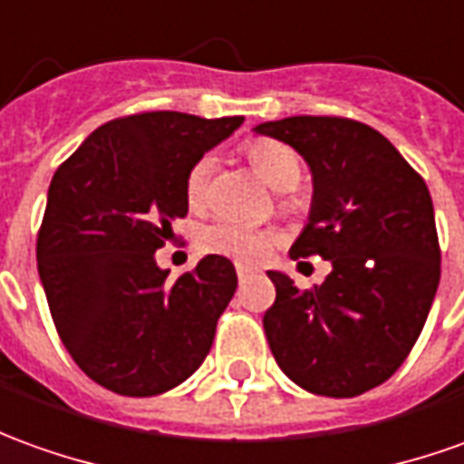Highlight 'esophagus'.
Segmentation results:
<instances>
[{
    "label": "esophagus",
    "instance_id": "1",
    "mask_svg": "<svg viewBox=\"0 0 464 464\" xmlns=\"http://www.w3.org/2000/svg\"><path fill=\"white\" fill-rule=\"evenodd\" d=\"M235 270H237V277H239V280H245V277H247V275L255 273V270H252L250 265H242V263L235 265Z\"/></svg>",
    "mask_w": 464,
    "mask_h": 464
}]
</instances>
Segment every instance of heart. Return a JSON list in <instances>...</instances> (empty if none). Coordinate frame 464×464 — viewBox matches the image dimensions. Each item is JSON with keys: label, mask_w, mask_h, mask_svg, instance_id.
<instances>
[{"label": "heart", "mask_w": 464, "mask_h": 464, "mask_svg": "<svg viewBox=\"0 0 464 464\" xmlns=\"http://www.w3.org/2000/svg\"><path fill=\"white\" fill-rule=\"evenodd\" d=\"M245 153L250 159L252 169L273 187V189L287 191L293 189L300 181V159L295 151L275 139H250L245 143ZM214 166L217 156L214 153H201L199 159L189 166L187 179H184V191L191 209L204 207V201L209 197V184H212ZM283 207L290 209L293 201L285 199ZM280 242V232L273 227H252L237 219H214L212 225H207L199 232V247L204 252L214 255H225L237 263H257L263 260L267 252L273 250Z\"/></svg>", "instance_id": "b5f03b06"}]
</instances>
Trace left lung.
Segmentation results:
<instances>
[{
    "instance_id": "obj_1",
    "label": "left lung",
    "mask_w": 464,
    "mask_h": 464,
    "mask_svg": "<svg viewBox=\"0 0 464 464\" xmlns=\"http://www.w3.org/2000/svg\"><path fill=\"white\" fill-rule=\"evenodd\" d=\"M293 146L313 174L311 219L290 257L334 270L300 290L270 270L263 318L277 366L311 394L348 399L384 384L417 343L440 285V239L424 179L366 123L293 116L257 126Z\"/></svg>"
}]
</instances>
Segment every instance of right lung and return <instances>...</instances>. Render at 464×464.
<instances>
[{
  "label": "right lung",
  "instance_id": "obj_1",
  "mask_svg": "<svg viewBox=\"0 0 464 464\" xmlns=\"http://www.w3.org/2000/svg\"><path fill=\"white\" fill-rule=\"evenodd\" d=\"M245 118L151 111L108 121L60 164L37 232V270L67 353L123 397L179 386L212 348L237 290L235 265L207 255L169 277L156 250L189 212L184 179Z\"/></svg>",
  "mask_w": 464,
  "mask_h": 464
}]
</instances>
